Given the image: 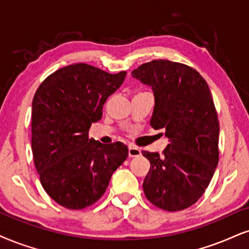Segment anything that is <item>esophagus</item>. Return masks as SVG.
Returning <instances> with one entry per match:
<instances>
[{"label": "esophagus", "instance_id": "esophagus-1", "mask_svg": "<svg viewBox=\"0 0 249 249\" xmlns=\"http://www.w3.org/2000/svg\"><path fill=\"white\" fill-rule=\"evenodd\" d=\"M128 155H129V157H137L141 155V150L139 148H135V146H129Z\"/></svg>", "mask_w": 249, "mask_h": 249}]
</instances>
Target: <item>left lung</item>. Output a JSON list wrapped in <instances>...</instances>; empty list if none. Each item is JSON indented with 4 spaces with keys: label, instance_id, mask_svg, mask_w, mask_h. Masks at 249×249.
Segmentation results:
<instances>
[{
    "label": "left lung",
    "instance_id": "8db88e82",
    "mask_svg": "<svg viewBox=\"0 0 249 249\" xmlns=\"http://www.w3.org/2000/svg\"><path fill=\"white\" fill-rule=\"evenodd\" d=\"M131 75L152 88L150 124L168 139L161 156L142 151L150 161L144 194L159 209H187L203 195L219 159V122L209 87L192 67L168 60L141 64Z\"/></svg>",
    "mask_w": 249,
    "mask_h": 249
}]
</instances>
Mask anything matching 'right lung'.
Masks as SVG:
<instances>
[{
    "label": "right lung",
    "mask_w": 249,
    "mask_h": 249,
    "mask_svg": "<svg viewBox=\"0 0 249 249\" xmlns=\"http://www.w3.org/2000/svg\"><path fill=\"white\" fill-rule=\"evenodd\" d=\"M127 72L108 73L75 63L51 73L32 101V152L45 192L70 210L90 207L106 192L113 172L128 157L121 142L89 139L92 122L124 81Z\"/></svg>",
    "instance_id": "1"
}]
</instances>
